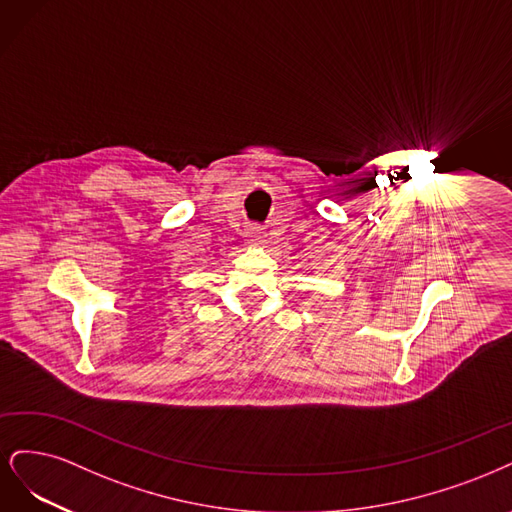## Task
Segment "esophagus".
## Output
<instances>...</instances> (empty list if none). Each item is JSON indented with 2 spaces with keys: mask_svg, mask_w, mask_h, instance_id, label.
Wrapping results in <instances>:
<instances>
[{
  "mask_svg": "<svg viewBox=\"0 0 512 512\" xmlns=\"http://www.w3.org/2000/svg\"><path fill=\"white\" fill-rule=\"evenodd\" d=\"M246 240H249L251 244H261V242H263L261 229H259L257 225H251L249 229H246Z\"/></svg>",
  "mask_w": 512,
  "mask_h": 512,
  "instance_id": "esophagus-1",
  "label": "esophagus"
}]
</instances>
